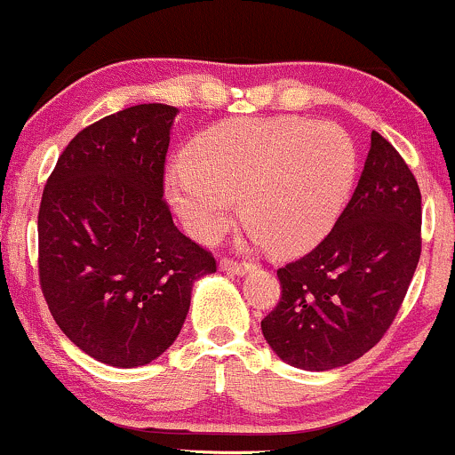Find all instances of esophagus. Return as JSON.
<instances>
[{
    "label": "esophagus",
    "instance_id": "esophagus-1",
    "mask_svg": "<svg viewBox=\"0 0 455 455\" xmlns=\"http://www.w3.org/2000/svg\"><path fill=\"white\" fill-rule=\"evenodd\" d=\"M219 267H221V271H226V273H236V275H245L247 271H251L253 265H249V262L229 260V258H221Z\"/></svg>",
    "mask_w": 455,
    "mask_h": 455
}]
</instances>
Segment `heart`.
I'll return each instance as SVG.
<instances>
[{
  "mask_svg": "<svg viewBox=\"0 0 455 455\" xmlns=\"http://www.w3.org/2000/svg\"><path fill=\"white\" fill-rule=\"evenodd\" d=\"M358 173V149L340 125L299 116L232 119L199 134L164 190L182 226L214 243L236 217L275 253H301L339 221Z\"/></svg>",
  "mask_w": 455,
  "mask_h": 455,
  "instance_id": "obj_1",
  "label": "heart"
}]
</instances>
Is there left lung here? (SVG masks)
I'll use <instances>...</instances> for the list:
<instances>
[{
	"label": "left lung",
	"mask_w": 455,
	"mask_h": 455,
	"mask_svg": "<svg viewBox=\"0 0 455 455\" xmlns=\"http://www.w3.org/2000/svg\"><path fill=\"white\" fill-rule=\"evenodd\" d=\"M421 258V190L399 151L371 132L363 175L331 232L277 268L280 304L262 334L286 364L345 366L382 340Z\"/></svg>",
	"instance_id": "1"
}]
</instances>
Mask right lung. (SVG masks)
<instances>
[{"instance_id": "right-lung-1", "label": "right lung", "mask_w": 455, "mask_h": 455, "mask_svg": "<svg viewBox=\"0 0 455 455\" xmlns=\"http://www.w3.org/2000/svg\"><path fill=\"white\" fill-rule=\"evenodd\" d=\"M175 115L173 106L140 104L82 130L38 210V277L53 321L84 354L119 369L164 354L193 284L217 271L163 199Z\"/></svg>"}]
</instances>
